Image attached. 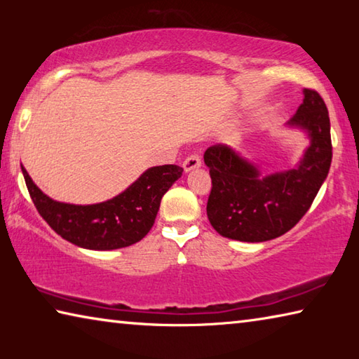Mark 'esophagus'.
<instances>
[{"instance_id":"esophagus-1","label":"esophagus","mask_w":359,"mask_h":359,"mask_svg":"<svg viewBox=\"0 0 359 359\" xmlns=\"http://www.w3.org/2000/svg\"><path fill=\"white\" fill-rule=\"evenodd\" d=\"M198 168H201V156L193 154L188 158H185V161H184V171L185 172H190V171H193V169H198Z\"/></svg>"}]
</instances>
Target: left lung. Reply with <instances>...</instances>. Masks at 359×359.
Wrapping results in <instances>:
<instances>
[{"label": "left lung", "instance_id": "left-lung-1", "mask_svg": "<svg viewBox=\"0 0 359 359\" xmlns=\"http://www.w3.org/2000/svg\"><path fill=\"white\" fill-rule=\"evenodd\" d=\"M288 128L304 131L309 145L294 168L263 174L229 145H212L204 154L212 190L209 222L223 238L264 242L290 231L311 209L330 172L331 125L326 104L315 90L304 88L302 104L288 120Z\"/></svg>", "mask_w": 359, "mask_h": 359}]
</instances>
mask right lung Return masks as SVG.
I'll return each mask as SVG.
<instances>
[{
  "label": "right lung",
  "instance_id": "add662e5",
  "mask_svg": "<svg viewBox=\"0 0 359 359\" xmlns=\"http://www.w3.org/2000/svg\"><path fill=\"white\" fill-rule=\"evenodd\" d=\"M36 209L57 234L88 250H115L136 244L154 226L163 194L184 169L175 165L149 168L112 199L98 204H68L48 198L22 166Z\"/></svg>",
  "mask_w": 359,
  "mask_h": 359
}]
</instances>
